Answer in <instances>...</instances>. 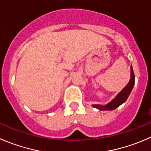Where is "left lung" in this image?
Masks as SVG:
<instances>
[{
	"label": "left lung",
	"mask_w": 151,
	"mask_h": 151,
	"mask_svg": "<svg viewBox=\"0 0 151 151\" xmlns=\"http://www.w3.org/2000/svg\"><path fill=\"white\" fill-rule=\"evenodd\" d=\"M134 83H135V76H134V71H133L132 65L131 66V80L129 83L127 84V86L119 92L117 96L108 102L107 105H93V106L100 111H112V110L116 109V108L122 105V103L125 102L129 96L133 88H134Z\"/></svg>",
	"instance_id": "obj_1"
}]
</instances>
